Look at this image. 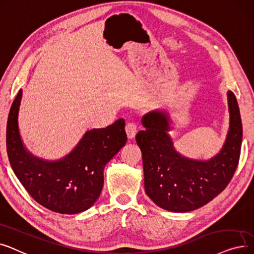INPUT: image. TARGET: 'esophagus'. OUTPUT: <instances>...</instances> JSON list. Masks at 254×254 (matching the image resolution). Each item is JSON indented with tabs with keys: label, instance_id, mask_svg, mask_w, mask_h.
Returning <instances> with one entry per match:
<instances>
[{
	"label": "esophagus",
	"instance_id": "34e87169",
	"mask_svg": "<svg viewBox=\"0 0 254 254\" xmlns=\"http://www.w3.org/2000/svg\"><path fill=\"white\" fill-rule=\"evenodd\" d=\"M125 130H126V133L128 135L129 138H132L134 137V135L136 134L137 132V125L135 122H133V121H130V122H128L125 126Z\"/></svg>",
	"mask_w": 254,
	"mask_h": 254
}]
</instances>
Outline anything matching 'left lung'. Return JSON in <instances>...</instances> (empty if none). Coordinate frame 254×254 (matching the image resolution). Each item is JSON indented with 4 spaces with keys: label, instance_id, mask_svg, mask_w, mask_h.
<instances>
[{
    "label": "left lung",
    "instance_id": "left-lung-1",
    "mask_svg": "<svg viewBox=\"0 0 254 254\" xmlns=\"http://www.w3.org/2000/svg\"><path fill=\"white\" fill-rule=\"evenodd\" d=\"M231 126L224 147L210 161H194L181 157L167 135L166 116L151 112L142 118L143 130L135 136L142 154L144 190L157 206L173 212L198 209L221 193L237 170L242 121L236 96L228 91Z\"/></svg>",
    "mask_w": 254,
    "mask_h": 254
}]
</instances>
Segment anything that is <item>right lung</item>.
Wrapping results in <instances>:
<instances>
[{
    "label": "right lung",
    "mask_w": 254,
    "mask_h": 254,
    "mask_svg": "<svg viewBox=\"0 0 254 254\" xmlns=\"http://www.w3.org/2000/svg\"><path fill=\"white\" fill-rule=\"evenodd\" d=\"M21 95L19 90L7 122L6 144L12 170L29 194L44 208L60 214L88 210L101 193L105 164L127 141L124 119L106 128L88 131L64 159L42 161L26 151L19 136Z\"/></svg>",
    "instance_id": "right-lung-1"
}]
</instances>
